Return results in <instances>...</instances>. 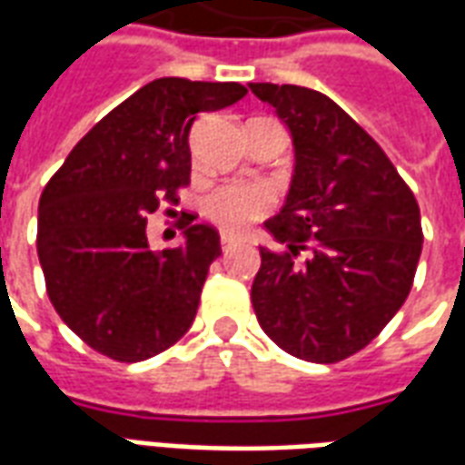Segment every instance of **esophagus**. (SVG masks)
Returning <instances> with one entry per match:
<instances>
[{
  "mask_svg": "<svg viewBox=\"0 0 465 465\" xmlns=\"http://www.w3.org/2000/svg\"><path fill=\"white\" fill-rule=\"evenodd\" d=\"M232 246H236V239L229 236V233H222V252H229Z\"/></svg>",
  "mask_w": 465,
  "mask_h": 465,
  "instance_id": "obj_1",
  "label": "esophagus"
}]
</instances>
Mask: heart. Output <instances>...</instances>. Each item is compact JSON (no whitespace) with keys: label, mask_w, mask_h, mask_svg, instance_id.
Returning <instances> with one entry per match:
<instances>
[{"label":"heart","mask_w":465,"mask_h":465,"mask_svg":"<svg viewBox=\"0 0 465 465\" xmlns=\"http://www.w3.org/2000/svg\"><path fill=\"white\" fill-rule=\"evenodd\" d=\"M272 209V193L256 183H232L222 186L203 203V212L219 229L229 233L243 232L249 223L262 219Z\"/></svg>","instance_id":"1"}]
</instances>
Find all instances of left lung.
<instances>
[{
    "instance_id": "left-lung-1",
    "label": "left lung",
    "mask_w": 465,
    "mask_h": 465,
    "mask_svg": "<svg viewBox=\"0 0 465 465\" xmlns=\"http://www.w3.org/2000/svg\"><path fill=\"white\" fill-rule=\"evenodd\" d=\"M293 139L292 189L263 223L283 252L262 249L256 319L276 346L336 363L396 316L419 266L420 212L379 143L322 92L249 84Z\"/></svg>"
}]
</instances>
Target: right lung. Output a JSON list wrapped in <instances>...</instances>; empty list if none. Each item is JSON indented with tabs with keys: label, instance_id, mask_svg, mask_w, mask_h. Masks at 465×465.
<instances>
[{
	"label": "right lung",
	"instance_id": "add662e5",
	"mask_svg": "<svg viewBox=\"0 0 465 465\" xmlns=\"http://www.w3.org/2000/svg\"><path fill=\"white\" fill-rule=\"evenodd\" d=\"M246 96L236 82L153 79L76 143L39 199L36 253L49 302L72 331L122 363L189 331L219 232L183 213L182 246L152 252L146 216L189 183V132L202 112Z\"/></svg>",
	"mask_w": 465,
	"mask_h": 465
}]
</instances>
